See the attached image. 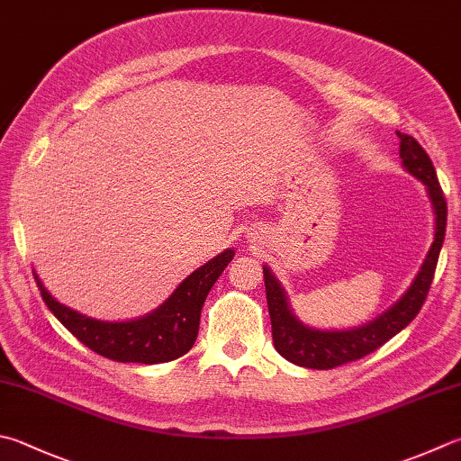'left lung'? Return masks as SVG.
I'll use <instances>...</instances> for the list:
<instances>
[{"instance_id":"8db88e82","label":"left lung","mask_w":461,"mask_h":461,"mask_svg":"<svg viewBox=\"0 0 461 461\" xmlns=\"http://www.w3.org/2000/svg\"><path fill=\"white\" fill-rule=\"evenodd\" d=\"M397 138L399 158H402L403 168L411 176L421 180L425 188H428L433 214H436V234H433V242L428 255H425L423 265L420 267L410 289L392 307L366 325L339 329V331L337 329L333 331V329H317L303 323L291 311L283 285L273 275L271 267L263 265L268 315H271L275 349L286 361L294 363V366L309 369H333L343 366V363L366 357V355L375 351L377 347L387 343L389 339L410 325L420 312L425 297H428L433 273H436L439 250L444 247L447 204L428 152L421 149L413 136L397 132Z\"/></svg>"}]
</instances>
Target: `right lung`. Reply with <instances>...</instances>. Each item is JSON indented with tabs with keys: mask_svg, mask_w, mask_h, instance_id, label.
I'll list each match as a JSON object with an SVG mask.
<instances>
[{
	"mask_svg": "<svg viewBox=\"0 0 461 461\" xmlns=\"http://www.w3.org/2000/svg\"><path fill=\"white\" fill-rule=\"evenodd\" d=\"M234 257L227 249L182 281L158 309L130 321H100L51 297L38 273L41 299L69 333L102 357L120 363H167L193 349L206 294Z\"/></svg>",
	"mask_w": 461,
	"mask_h": 461,
	"instance_id": "1",
	"label": "right lung"
}]
</instances>
